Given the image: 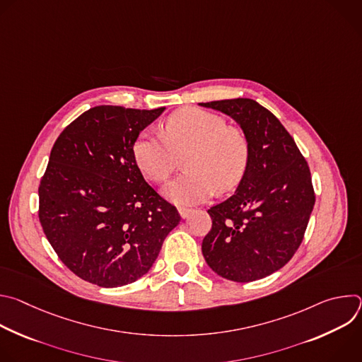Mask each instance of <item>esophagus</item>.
<instances>
[{"label": "esophagus", "instance_id": "esophagus-1", "mask_svg": "<svg viewBox=\"0 0 362 362\" xmlns=\"http://www.w3.org/2000/svg\"><path fill=\"white\" fill-rule=\"evenodd\" d=\"M177 211H179L180 216H182L183 219H186V218L190 215V212H192V209H189V208H182V206H180V208H179Z\"/></svg>", "mask_w": 362, "mask_h": 362}]
</instances>
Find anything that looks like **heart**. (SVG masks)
<instances>
[{
  "mask_svg": "<svg viewBox=\"0 0 362 362\" xmlns=\"http://www.w3.org/2000/svg\"><path fill=\"white\" fill-rule=\"evenodd\" d=\"M133 159L141 175L159 183L183 159L180 176L163 187V194L177 204H193L208 199L214 190L226 193L242 180L250 156L245 132L226 124L219 115L183 109L163 124V136L141 132L132 147Z\"/></svg>",
  "mask_w": 362,
  "mask_h": 362,
  "instance_id": "1",
  "label": "heart"
}]
</instances>
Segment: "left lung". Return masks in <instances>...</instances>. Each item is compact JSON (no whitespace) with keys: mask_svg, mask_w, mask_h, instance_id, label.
Listing matches in <instances>:
<instances>
[{"mask_svg":"<svg viewBox=\"0 0 362 362\" xmlns=\"http://www.w3.org/2000/svg\"><path fill=\"white\" fill-rule=\"evenodd\" d=\"M230 116L250 144L236 192L208 211L212 229L202 242L204 261L235 282L262 279L298 250L315 204L311 172L281 122L252 98L199 103Z\"/></svg>","mask_w":362,"mask_h":362,"instance_id":"left-lung-1","label":"left lung"}]
</instances>
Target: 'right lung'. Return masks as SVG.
Masks as SVG:
<instances>
[{"label":"right lung","mask_w":362,"mask_h":362,"mask_svg":"<svg viewBox=\"0 0 362 362\" xmlns=\"http://www.w3.org/2000/svg\"><path fill=\"white\" fill-rule=\"evenodd\" d=\"M163 112L97 106L51 148L38 187L40 223L63 264L90 284L117 288L141 278L180 222L132 153L140 132Z\"/></svg>","instance_id":"add662e5"}]
</instances>
